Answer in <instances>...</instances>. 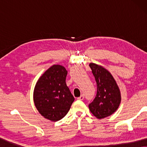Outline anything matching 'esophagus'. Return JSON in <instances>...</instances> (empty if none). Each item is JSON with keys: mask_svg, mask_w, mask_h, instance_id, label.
<instances>
[{"mask_svg": "<svg viewBox=\"0 0 147 147\" xmlns=\"http://www.w3.org/2000/svg\"><path fill=\"white\" fill-rule=\"evenodd\" d=\"M77 99L78 100H83L84 99V95H81L80 96V97H78Z\"/></svg>", "mask_w": 147, "mask_h": 147, "instance_id": "esophagus-1", "label": "esophagus"}]
</instances>
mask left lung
<instances>
[{
	"label": "left lung",
	"instance_id": "1",
	"mask_svg": "<svg viewBox=\"0 0 147 147\" xmlns=\"http://www.w3.org/2000/svg\"><path fill=\"white\" fill-rule=\"evenodd\" d=\"M89 66L97 84V93L88 106L96 118L102 119L118 109L121 101L120 90L111 74L105 68L93 63Z\"/></svg>",
	"mask_w": 147,
	"mask_h": 147
}]
</instances>
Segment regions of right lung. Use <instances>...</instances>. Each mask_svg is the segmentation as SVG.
I'll return each mask as SVG.
<instances>
[{"instance_id": "add662e5", "label": "right lung", "mask_w": 147, "mask_h": 147, "mask_svg": "<svg viewBox=\"0 0 147 147\" xmlns=\"http://www.w3.org/2000/svg\"><path fill=\"white\" fill-rule=\"evenodd\" d=\"M67 74L63 66L54 65L41 76L35 86L33 96L36 108L51 121L63 118L75 100L66 85Z\"/></svg>"}]
</instances>
